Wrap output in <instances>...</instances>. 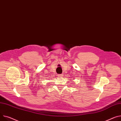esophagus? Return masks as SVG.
<instances>
[{
	"label": "esophagus",
	"mask_w": 121,
	"mask_h": 121,
	"mask_svg": "<svg viewBox=\"0 0 121 121\" xmlns=\"http://www.w3.org/2000/svg\"><path fill=\"white\" fill-rule=\"evenodd\" d=\"M58 76H59V77H62L63 76V75L62 74H59V75H58Z\"/></svg>",
	"instance_id": "obj_1"
}]
</instances>
